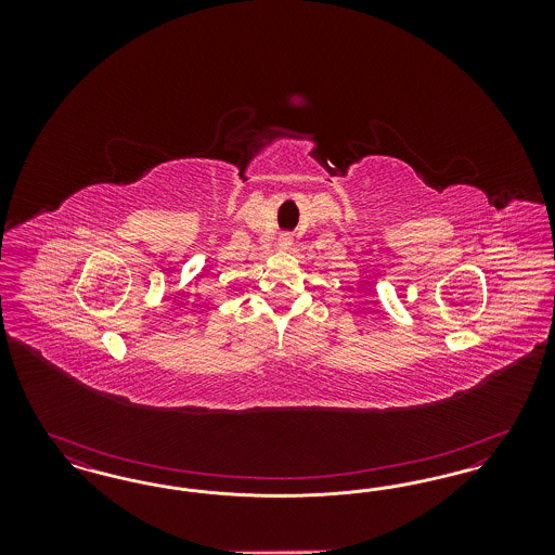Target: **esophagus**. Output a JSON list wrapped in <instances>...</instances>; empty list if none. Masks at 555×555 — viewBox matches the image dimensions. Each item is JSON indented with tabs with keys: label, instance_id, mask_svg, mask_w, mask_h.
I'll list each match as a JSON object with an SVG mask.
<instances>
[{
	"label": "esophagus",
	"instance_id": "obj_1",
	"mask_svg": "<svg viewBox=\"0 0 555 555\" xmlns=\"http://www.w3.org/2000/svg\"><path fill=\"white\" fill-rule=\"evenodd\" d=\"M279 245H281V247H285V249H287V247H289V245H291V238L287 237V235H285V237L279 238Z\"/></svg>",
	"mask_w": 555,
	"mask_h": 555
}]
</instances>
